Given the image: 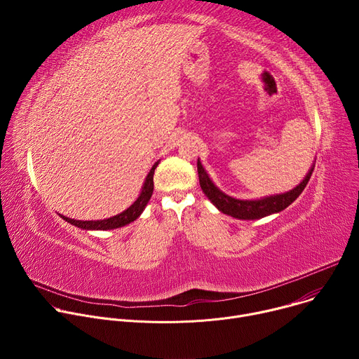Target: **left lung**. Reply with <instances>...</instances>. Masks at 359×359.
I'll return each instance as SVG.
<instances>
[{"label": "left lung", "mask_w": 359, "mask_h": 359, "mask_svg": "<svg viewBox=\"0 0 359 359\" xmlns=\"http://www.w3.org/2000/svg\"><path fill=\"white\" fill-rule=\"evenodd\" d=\"M197 172H198V182L200 187L206 194L210 201L215 204V206L223 212L224 215H229L236 219L241 220H255V219H262L273 213H278L288 208L290 204L302 193L305 189L306 183H309L314 169L310 170V173L305 176V179L292 190L283 193V194H276L270 196L262 200H238L234 197H230L224 194L222 190H219L210 177L208 176L206 170L203 169L201 163L197 161Z\"/></svg>", "instance_id": "obj_1"}]
</instances>
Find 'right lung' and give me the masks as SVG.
Segmentation results:
<instances>
[{"instance_id": "obj_1", "label": "right lung", "mask_w": 359, "mask_h": 359, "mask_svg": "<svg viewBox=\"0 0 359 359\" xmlns=\"http://www.w3.org/2000/svg\"><path fill=\"white\" fill-rule=\"evenodd\" d=\"M158 163L159 162H156L155 165L151 166V169H150V172H149V175H147V177L144 180L142 193L137 197V200L132 204L129 209H126L121 215H116V216L105 219V220H92V222L74 220V219H69V217H65V216H62V219L67 220L68 223H71V224H74L76 227L85 229V230H111V229H118V227H122L125 224L132 223L133 220H136L140 216V213L143 212L147 201L151 197V193H153V175H155V169H156Z\"/></svg>"}]
</instances>
